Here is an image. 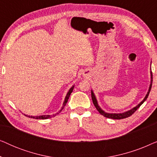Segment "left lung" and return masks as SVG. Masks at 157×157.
<instances>
[{
	"label": "left lung",
	"mask_w": 157,
	"mask_h": 157,
	"mask_svg": "<svg viewBox=\"0 0 157 157\" xmlns=\"http://www.w3.org/2000/svg\"><path fill=\"white\" fill-rule=\"evenodd\" d=\"M151 86H152V73L151 71V83H150L149 90H148V92H147V95H146V96L144 97V99L142 100V101H141L140 103H139V104L137 105L136 106H135L133 109H130V110H128L127 111H125V112H124V113H113L105 112V111L104 110H102V109H101V107L98 106L97 100H96V96H95V95H94V93L93 92V91H92V90H91V98H92V101H93L94 106H95V107H96V109H97L98 112H99L101 115L104 116V117H106V118H109V119H125V118H127L128 117H130V116H132L133 113H134L135 111H136L137 109H138L139 107H140L141 105L146 100H147V98H148V96H149V92H150V91H151Z\"/></svg>",
	"instance_id": "obj_1"
}]
</instances>
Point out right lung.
<instances>
[{
  "label": "right lung",
  "mask_w": 157,
  "mask_h": 157,
  "mask_svg": "<svg viewBox=\"0 0 157 157\" xmlns=\"http://www.w3.org/2000/svg\"><path fill=\"white\" fill-rule=\"evenodd\" d=\"M74 85L73 86H72L71 88V89H69V91H68L67 94H66V97H65V100H64L63 104V106L61 107V110H60L58 113H55V114H53V115H41V116H36V117H33V116L25 115V114H24V115L25 116V117H29V118H33V119H50V118L53 117H55V116H56V114H59V113H60L62 110H63V109L64 108V106H66V103L68 102V98H69V96H70V95H71V94L72 93L73 90H74Z\"/></svg>",
  "instance_id": "obj_1"
}]
</instances>
